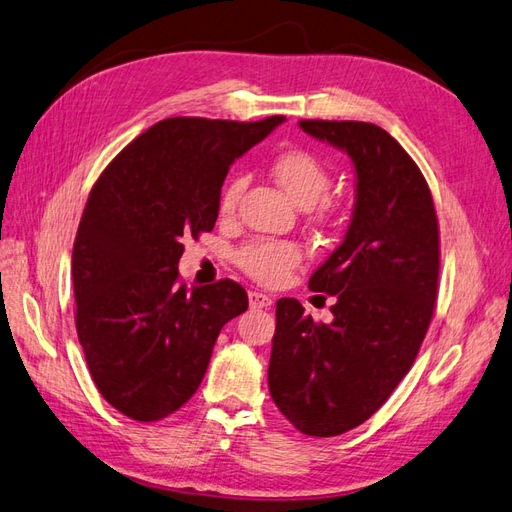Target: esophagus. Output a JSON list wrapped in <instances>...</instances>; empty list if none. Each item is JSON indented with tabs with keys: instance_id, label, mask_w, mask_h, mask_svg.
<instances>
[{
	"instance_id": "34e87169",
	"label": "esophagus",
	"mask_w": 512,
	"mask_h": 512,
	"mask_svg": "<svg viewBox=\"0 0 512 512\" xmlns=\"http://www.w3.org/2000/svg\"><path fill=\"white\" fill-rule=\"evenodd\" d=\"M250 306L252 308H269L273 303V297L267 293H258V290H250Z\"/></svg>"
}]
</instances>
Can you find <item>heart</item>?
I'll list each match as a JSON object with an SVG mask.
<instances>
[{"mask_svg": "<svg viewBox=\"0 0 512 512\" xmlns=\"http://www.w3.org/2000/svg\"><path fill=\"white\" fill-rule=\"evenodd\" d=\"M271 172L275 176V181L280 183V187L301 206H312L319 202L331 185V174L327 170V165L314 153H310V150L303 148L284 150V153L273 159ZM243 187L245 178L232 176L222 189V196H219V211L232 213L241 198ZM329 213L331 204L323 202L319 215L329 217ZM301 258V247L293 241L282 239H256L243 245L237 254L239 267L250 275L252 280L267 286L280 284L290 273V269H295L299 265Z\"/></svg>", "mask_w": 512, "mask_h": 512, "instance_id": "1", "label": "heart"}]
</instances>
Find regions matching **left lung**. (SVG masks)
Listing matches in <instances>:
<instances>
[{
  "mask_svg": "<svg viewBox=\"0 0 512 512\" xmlns=\"http://www.w3.org/2000/svg\"><path fill=\"white\" fill-rule=\"evenodd\" d=\"M355 165V206L342 243L312 273L334 297L331 323L280 299L269 362L273 403L297 431L334 437L375 413L416 362L439 280V226L420 168L377 124L299 120Z\"/></svg>",
  "mask_w": 512,
  "mask_h": 512,
  "instance_id": "8db88e82",
  "label": "left lung"
}]
</instances>
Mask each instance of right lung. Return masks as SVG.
Masks as SVG:
<instances>
[{
    "label": "right lung",
    "instance_id": "1",
    "mask_svg": "<svg viewBox=\"0 0 512 512\" xmlns=\"http://www.w3.org/2000/svg\"><path fill=\"white\" fill-rule=\"evenodd\" d=\"M282 122L165 118L94 183L73 245L75 325L94 385L131 420L181 409L219 331L247 310L237 282L178 280L181 241L213 230L230 165Z\"/></svg>",
    "mask_w": 512,
    "mask_h": 512
}]
</instances>
